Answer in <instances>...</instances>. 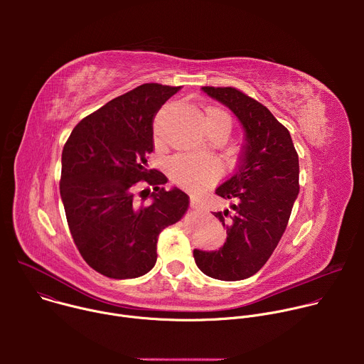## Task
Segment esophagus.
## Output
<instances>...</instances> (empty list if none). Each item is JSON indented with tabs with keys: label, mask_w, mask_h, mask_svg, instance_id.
Instances as JSON below:
<instances>
[{
	"label": "esophagus",
	"mask_w": 364,
	"mask_h": 364,
	"mask_svg": "<svg viewBox=\"0 0 364 364\" xmlns=\"http://www.w3.org/2000/svg\"><path fill=\"white\" fill-rule=\"evenodd\" d=\"M190 207H191V212L197 213L200 210V205H198V200L196 197H191L190 200Z\"/></svg>",
	"instance_id": "esophagus-1"
}]
</instances>
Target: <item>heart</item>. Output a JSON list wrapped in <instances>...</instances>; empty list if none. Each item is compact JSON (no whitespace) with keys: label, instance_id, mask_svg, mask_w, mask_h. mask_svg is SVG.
I'll return each mask as SVG.
<instances>
[{"label":"heart","instance_id":"obj_1","mask_svg":"<svg viewBox=\"0 0 364 364\" xmlns=\"http://www.w3.org/2000/svg\"><path fill=\"white\" fill-rule=\"evenodd\" d=\"M207 117L222 122L230 129V117L225 111L212 109ZM170 173L177 183H201L218 177L222 173V164L218 159L205 155H178L170 163Z\"/></svg>","mask_w":364,"mask_h":364}]
</instances>
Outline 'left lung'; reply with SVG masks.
I'll use <instances>...</instances> for the list:
<instances>
[{
	"label": "left lung",
	"instance_id": "left-lung-1",
	"mask_svg": "<svg viewBox=\"0 0 364 364\" xmlns=\"http://www.w3.org/2000/svg\"><path fill=\"white\" fill-rule=\"evenodd\" d=\"M201 89L236 115L245 145L237 170L216 190L233 201L215 213L226 228V242L213 252L194 249L193 256L207 277L240 281L267 264L287 229L299 191L298 154L289 131L262 103L235 87Z\"/></svg>",
	"mask_w": 364,
	"mask_h": 364
}]
</instances>
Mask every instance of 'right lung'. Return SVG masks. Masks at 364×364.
Listing matches in <instances>:
<instances>
[{
  "label": "right lung",
  "instance_id": "right-lung-1",
  "mask_svg": "<svg viewBox=\"0 0 364 364\" xmlns=\"http://www.w3.org/2000/svg\"><path fill=\"white\" fill-rule=\"evenodd\" d=\"M180 86L144 83L83 118L62 152L60 196L86 264L114 279L138 278L157 262L159 235L188 209V196L148 168L152 122ZM142 181L147 187L138 193Z\"/></svg>",
  "mask_w": 364,
  "mask_h": 364
}]
</instances>
